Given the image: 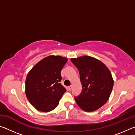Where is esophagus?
Listing matches in <instances>:
<instances>
[{"label":"esophagus","instance_id":"1","mask_svg":"<svg viewBox=\"0 0 135 135\" xmlns=\"http://www.w3.org/2000/svg\"><path fill=\"white\" fill-rule=\"evenodd\" d=\"M72 88H73V86H72V85L68 86V90H70V91L71 90Z\"/></svg>","mask_w":135,"mask_h":135}]
</instances>
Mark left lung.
Segmentation results:
<instances>
[{"label":"left lung","instance_id":"8db88e82","mask_svg":"<svg viewBox=\"0 0 135 135\" xmlns=\"http://www.w3.org/2000/svg\"><path fill=\"white\" fill-rule=\"evenodd\" d=\"M71 61L79 70L83 89L79 97H74L77 104L84 111L97 110L110 97L114 84L110 71L92 56H80Z\"/></svg>","mask_w":135,"mask_h":135}]
</instances>
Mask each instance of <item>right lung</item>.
I'll use <instances>...</instances> for the list:
<instances>
[{"mask_svg":"<svg viewBox=\"0 0 135 135\" xmlns=\"http://www.w3.org/2000/svg\"><path fill=\"white\" fill-rule=\"evenodd\" d=\"M68 59L51 55L42 59L31 68L26 80V95L37 110L49 112L59 104L66 89L59 82L61 71Z\"/></svg>","mask_w":135,"mask_h":135,"instance_id":"right-lung-1","label":"right lung"}]
</instances>
